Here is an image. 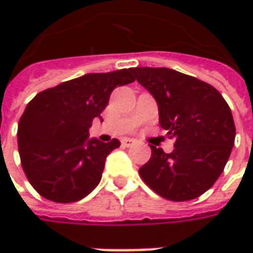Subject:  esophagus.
Segmentation results:
<instances>
[{
	"label": "esophagus",
	"mask_w": 253,
	"mask_h": 253,
	"mask_svg": "<svg viewBox=\"0 0 253 253\" xmlns=\"http://www.w3.org/2000/svg\"><path fill=\"white\" fill-rule=\"evenodd\" d=\"M121 142L124 146H132V145H135V139H132V138H124Z\"/></svg>",
	"instance_id": "1"
}]
</instances>
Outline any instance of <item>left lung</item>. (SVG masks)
<instances>
[{
    "label": "left lung",
    "instance_id": "obj_1",
    "mask_svg": "<svg viewBox=\"0 0 253 253\" xmlns=\"http://www.w3.org/2000/svg\"><path fill=\"white\" fill-rule=\"evenodd\" d=\"M132 73L158 102L161 126L176 139L171 153L151 146L141 177L163 199H197L217 181L234 146L228 104L212 85L173 69L135 67Z\"/></svg>",
    "mask_w": 253,
    "mask_h": 253
}]
</instances>
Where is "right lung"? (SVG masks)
<instances>
[{
    "instance_id": "add662e5",
    "label": "right lung",
    "mask_w": 253,
    "mask_h": 253,
    "mask_svg": "<svg viewBox=\"0 0 253 253\" xmlns=\"http://www.w3.org/2000/svg\"><path fill=\"white\" fill-rule=\"evenodd\" d=\"M132 69L88 73L36 94L18 124V151L29 183L54 203H74L101 180L107 156L120 141L88 139L112 90L132 83Z\"/></svg>"
}]
</instances>
